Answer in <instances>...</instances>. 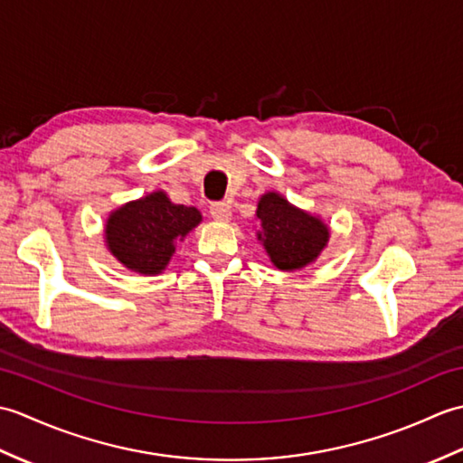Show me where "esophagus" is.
Here are the masks:
<instances>
[{
    "label": "esophagus",
    "instance_id": "1",
    "mask_svg": "<svg viewBox=\"0 0 463 463\" xmlns=\"http://www.w3.org/2000/svg\"><path fill=\"white\" fill-rule=\"evenodd\" d=\"M211 216L214 221H221V222L231 221V216H232L231 204L229 203H213L211 204Z\"/></svg>",
    "mask_w": 463,
    "mask_h": 463
}]
</instances>
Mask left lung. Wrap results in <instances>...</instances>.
<instances>
[{
	"mask_svg": "<svg viewBox=\"0 0 463 463\" xmlns=\"http://www.w3.org/2000/svg\"><path fill=\"white\" fill-rule=\"evenodd\" d=\"M264 250L279 270H300L320 257L330 229L318 216L297 209L279 193H264L257 206Z\"/></svg>",
	"mask_w": 463,
	"mask_h": 463,
	"instance_id": "obj_1",
	"label": "left lung"
}]
</instances>
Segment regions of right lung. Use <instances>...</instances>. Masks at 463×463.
<instances>
[{
	"label": "right lung",
	"instance_id": "add662e5",
	"mask_svg": "<svg viewBox=\"0 0 463 463\" xmlns=\"http://www.w3.org/2000/svg\"><path fill=\"white\" fill-rule=\"evenodd\" d=\"M203 221L194 206L175 204L163 191L127 203L105 224V242L125 269L153 277L166 269L175 244Z\"/></svg>",
	"mask_w": 463,
	"mask_h": 463
}]
</instances>
